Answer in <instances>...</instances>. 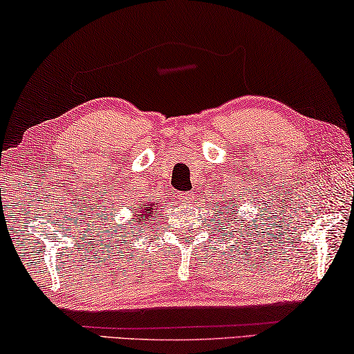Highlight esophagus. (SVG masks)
Here are the masks:
<instances>
[{"mask_svg":"<svg viewBox=\"0 0 354 354\" xmlns=\"http://www.w3.org/2000/svg\"><path fill=\"white\" fill-rule=\"evenodd\" d=\"M180 199L182 201H193L194 199V194L191 193V191H187V193H182L180 194Z\"/></svg>","mask_w":354,"mask_h":354,"instance_id":"34e87169","label":"esophagus"}]
</instances>
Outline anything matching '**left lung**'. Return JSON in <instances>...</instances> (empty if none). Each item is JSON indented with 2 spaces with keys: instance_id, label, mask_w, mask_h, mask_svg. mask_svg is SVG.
Here are the masks:
<instances>
[{
  "instance_id": "left-lung-1",
  "label": "left lung",
  "mask_w": 354,
  "mask_h": 354,
  "mask_svg": "<svg viewBox=\"0 0 354 354\" xmlns=\"http://www.w3.org/2000/svg\"><path fill=\"white\" fill-rule=\"evenodd\" d=\"M225 204H227V202H225ZM227 207H229V205H225V207L223 205V208H227ZM219 212H221V210H219ZM221 213H223V212H221ZM225 223H227V221H225Z\"/></svg>"
}]
</instances>
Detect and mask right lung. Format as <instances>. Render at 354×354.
<instances>
[{
  "instance_id": "obj_1",
  "label": "right lung",
  "mask_w": 354,
  "mask_h": 354,
  "mask_svg": "<svg viewBox=\"0 0 354 354\" xmlns=\"http://www.w3.org/2000/svg\"><path fill=\"white\" fill-rule=\"evenodd\" d=\"M153 207H156V204H150V205H141V208H139V210L136 212V213H141V215H139V218H135V219H133V221H135V223L147 221V218H149L150 215H152L153 210H155Z\"/></svg>"
}]
</instances>
